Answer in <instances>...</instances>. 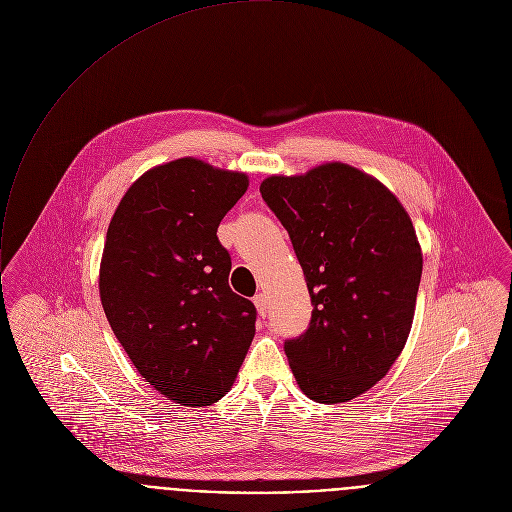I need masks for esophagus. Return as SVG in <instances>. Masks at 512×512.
Returning a JSON list of instances; mask_svg holds the SVG:
<instances>
[{"mask_svg": "<svg viewBox=\"0 0 512 512\" xmlns=\"http://www.w3.org/2000/svg\"><path fill=\"white\" fill-rule=\"evenodd\" d=\"M253 303H255V307H257V311H259V315L265 317L267 311H269V307H267V297H265L263 293H259V295L253 297Z\"/></svg>", "mask_w": 512, "mask_h": 512, "instance_id": "1", "label": "esophagus"}]
</instances>
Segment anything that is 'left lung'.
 Here are the masks:
<instances>
[{"instance_id":"obj_1","label":"left lung","mask_w":512,"mask_h":512,"mask_svg":"<svg viewBox=\"0 0 512 512\" xmlns=\"http://www.w3.org/2000/svg\"><path fill=\"white\" fill-rule=\"evenodd\" d=\"M261 197L287 229L313 313L285 341L301 391L347 403L381 381L411 333L423 255L411 217L371 175L325 163L267 177Z\"/></svg>"}]
</instances>
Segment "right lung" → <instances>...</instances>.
<instances>
[{
    "label": "right lung",
    "instance_id": "right-lung-1",
    "mask_svg": "<svg viewBox=\"0 0 512 512\" xmlns=\"http://www.w3.org/2000/svg\"><path fill=\"white\" fill-rule=\"evenodd\" d=\"M245 173L183 157L141 175L107 229L99 295L139 375L167 399L207 407L231 389L255 337V305L229 287L217 227Z\"/></svg>",
    "mask_w": 512,
    "mask_h": 512
}]
</instances>
